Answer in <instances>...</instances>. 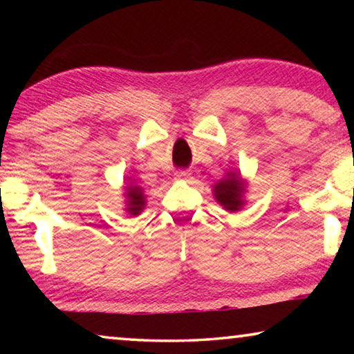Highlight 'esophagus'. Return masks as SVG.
<instances>
[{
	"label": "esophagus",
	"instance_id": "esophagus-1",
	"mask_svg": "<svg viewBox=\"0 0 354 354\" xmlns=\"http://www.w3.org/2000/svg\"><path fill=\"white\" fill-rule=\"evenodd\" d=\"M190 171H187V169H178V171H176V174H174V177H176V180H188L190 178Z\"/></svg>",
	"mask_w": 354,
	"mask_h": 354
}]
</instances>
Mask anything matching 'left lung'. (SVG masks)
<instances>
[{"label":"left lung","instance_id":"obj_1","mask_svg":"<svg viewBox=\"0 0 354 354\" xmlns=\"http://www.w3.org/2000/svg\"><path fill=\"white\" fill-rule=\"evenodd\" d=\"M243 182L235 174H229V177L216 183L214 195L216 200L221 203L225 209L229 211H239L243 201H241V195H243Z\"/></svg>","mask_w":354,"mask_h":354}]
</instances>
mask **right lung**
I'll return each instance as SVG.
<instances>
[{"label":"right lung","instance_id":"right-lung-1","mask_svg":"<svg viewBox=\"0 0 354 354\" xmlns=\"http://www.w3.org/2000/svg\"><path fill=\"white\" fill-rule=\"evenodd\" d=\"M127 190V211L132 216H137L145 207L143 192L140 187H129Z\"/></svg>","mask_w":354,"mask_h":354}]
</instances>
